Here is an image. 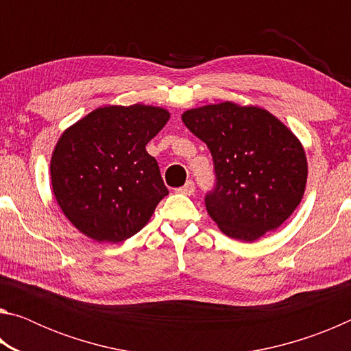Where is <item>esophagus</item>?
Wrapping results in <instances>:
<instances>
[{
	"label": "esophagus",
	"instance_id": "34e87169",
	"mask_svg": "<svg viewBox=\"0 0 351 351\" xmlns=\"http://www.w3.org/2000/svg\"><path fill=\"white\" fill-rule=\"evenodd\" d=\"M178 192L184 193V195H192L195 192V182L193 181H187L182 187L178 189Z\"/></svg>",
	"mask_w": 351,
	"mask_h": 351
}]
</instances>
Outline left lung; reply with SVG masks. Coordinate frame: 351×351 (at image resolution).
Returning <instances> with one entry per match:
<instances>
[{"label":"left lung","instance_id":"1","mask_svg":"<svg viewBox=\"0 0 351 351\" xmlns=\"http://www.w3.org/2000/svg\"><path fill=\"white\" fill-rule=\"evenodd\" d=\"M182 122L210 150L217 181L206 209L221 232L255 241L287 221L304 197L308 164L283 122L234 102L187 110Z\"/></svg>","mask_w":351,"mask_h":351}]
</instances>
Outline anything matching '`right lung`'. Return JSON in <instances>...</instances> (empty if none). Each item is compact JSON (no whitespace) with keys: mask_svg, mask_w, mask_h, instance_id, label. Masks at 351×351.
I'll return each instance as SVG.
<instances>
[{"mask_svg":"<svg viewBox=\"0 0 351 351\" xmlns=\"http://www.w3.org/2000/svg\"><path fill=\"white\" fill-rule=\"evenodd\" d=\"M169 119L159 106L110 105L64 130L51 158L52 190L83 235L121 243L148 223L169 190L145 145Z\"/></svg>","mask_w":351,"mask_h":351,"instance_id":"add662e5","label":"right lung"}]
</instances>
